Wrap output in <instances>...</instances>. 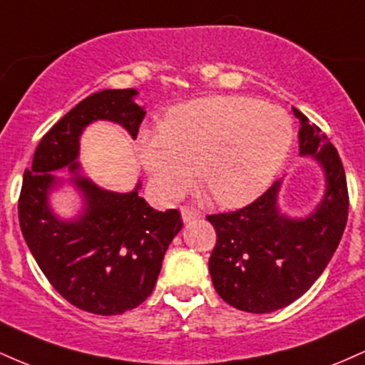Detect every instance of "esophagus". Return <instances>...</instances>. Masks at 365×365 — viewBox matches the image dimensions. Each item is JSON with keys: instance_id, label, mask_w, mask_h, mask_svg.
I'll return each instance as SVG.
<instances>
[{"instance_id": "34e87169", "label": "esophagus", "mask_w": 365, "mask_h": 365, "mask_svg": "<svg viewBox=\"0 0 365 365\" xmlns=\"http://www.w3.org/2000/svg\"><path fill=\"white\" fill-rule=\"evenodd\" d=\"M199 217H200V212L195 211V209L182 207V220H183V223H190V221L199 220Z\"/></svg>"}]
</instances>
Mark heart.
Wrapping results in <instances>:
<instances>
[{
  "label": "heart",
  "mask_w": 365,
  "mask_h": 365,
  "mask_svg": "<svg viewBox=\"0 0 365 365\" xmlns=\"http://www.w3.org/2000/svg\"><path fill=\"white\" fill-rule=\"evenodd\" d=\"M290 116L242 96L177 104L163 128L142 130L140 165L163 200H177L194 178L226 207L252 202L273 183L292 148Z\"/></svg>",
  "instance_id": "1"
}]
</instances>
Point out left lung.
Wrapping results in <instances>:
<instances>
[{
  "label": "left lung",
  "instance_id": "obj_1",
  "mask_svg": "<svg viewBox=\"0 0 365 365\" xmlns=\"http://www.w3.org/2000/svg\"><path fill=\"white\" fill-rule=\"evenodd\" d=\"M299 120V150L324 175V194L305 216L279 207L278 180L244 209L207 216L216 230L209 273L217 295L232 307L267 314L304 295L326 269L340 244L349 216L341 159L319 127L292 108Z\"/></svg>",
  "mask_w": 365,
  "mask_h": 365
}]
</instances>
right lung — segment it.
Instances as JSON below:
<instances>
[{
  "label": "right lung",
  "mask_w": 365,
  "mask_h": 365,
  "mask_svg": "<svg viewBox=\"0 0 365 365\" xmlns=\"http://www.w3.org/2000/svg\"><path fill=\"white\" fill-rule=\"evenodd\" d=\"M137 96V89H104L82 99L41 139L20 192V228L37 266L63 299L99 316L123 314L148 299L183 226L177 209L156 211L142 199V182L130 192L106 190L78 163L81 137L94 121L120 125L135 140L145 116ZM63 168L68 179L53 173ZM63 186L75 187L83 200L68 220L51 206Z\"/></svg>",
  "instance_id": "add662e5"
}]
</instances>
